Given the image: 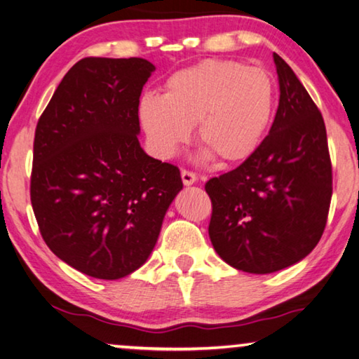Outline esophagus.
Segmentation results:
<instances>
[{
  "instance_id": "34e87169",
  "label": "esophagus",
  "mask_w": 359,
  "mask_h": 359,
  "mask_svg": "<svg viewBox=\"0 0 359 359\" xmlns=\"http://www.w3.org/2000/svg\"><path fill=\"white\" fill-rule=\"evenodd\" d=\"M180 174H182V182H184L185 185H193L194 182L198 180L196 174L191 172V171H187V169H182Z\"/></svg>"
}]
</instances>
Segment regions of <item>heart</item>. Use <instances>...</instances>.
I'll list each match as a JSON object with an SVG mask.
<instances>
[{
    "label": "heart",
    "mask_w": 359,
    "mask_h": 359,
    "mask_svg": "<svg viewBox=\"0 0 359 359\" xmlns=\"http://www.w3.org/2000/svg\"><path fill=\"white\" fill-rule=\"evenodd\" d=\"M274 102L276 85L264 69L231 60H208L169 77L163 98L144 96L139 120L158 156L177 154L196 125L204 158L238 165L263 142Z\"/></svg>",
    "instance_id": "heart-1"
}]
</instances>
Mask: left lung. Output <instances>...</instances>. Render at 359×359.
Here are the masks:
<instances>
[{
	"label": "left lung",
	"mask_w": 359,
	"mask_h": 359,
	"mask_svg": "<svg viewBox=\"0 0 359 359\" xmlns=\"http://www.w3.org/2000/svg\"><path fill=\"white\" fill-rule=\"evenodd\" d=\"M274 63L280 100L269 135L241 166L205 184L212 245L229 266L250 274L306 258L321 239L332 196L321 112L277 53Z\"/></svg>",
	"instance_id": "obj_1"
}]
</instances>
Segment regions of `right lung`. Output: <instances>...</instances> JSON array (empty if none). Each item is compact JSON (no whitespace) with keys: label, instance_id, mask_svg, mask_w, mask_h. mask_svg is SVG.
<instances>
[{"label":"right lung","instance_id":"add662e5","mask_svg":"<svg viewBox=\"0 0 359 359\" xmlns=\"http://www.w3.org/2000/svg\"><path fill=\"white\" fill-rule=\"evenodd\" d=\"M155 66L144 58H82L39 117L33 212L47 247L74 269L115 280L154 250L184 184L139 144V98Z\"/></svg>","mask_w":359,"mask_h":359}]
</instances>
